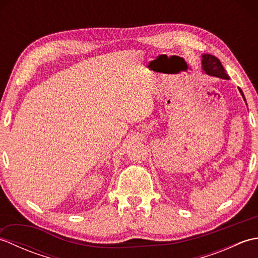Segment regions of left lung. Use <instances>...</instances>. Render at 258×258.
Wrapping results in <instances>:
<instances>
[{"label": "left lung", "instance_id": "left-lung-1", "mask_svg": "<svg viewBox=\"0 0 258 258\" xmlns=\"http://www.w3.org/2000/svg\"><path fill=\"white\" fill-rule=\"evenodd\" d=\"M202 67H203L202 68L203 71H204V72L208 75L216 76V78L224 79V80H229V76L226 73L225 69L223 68V65H222L220 59L214 55H211V54H203L202 55ZM238 90L245 100V96L243 94L242 90L240 89H238Z\"/></svg>", "mask_w": 258, "mask_h": 258}]
</instances>
